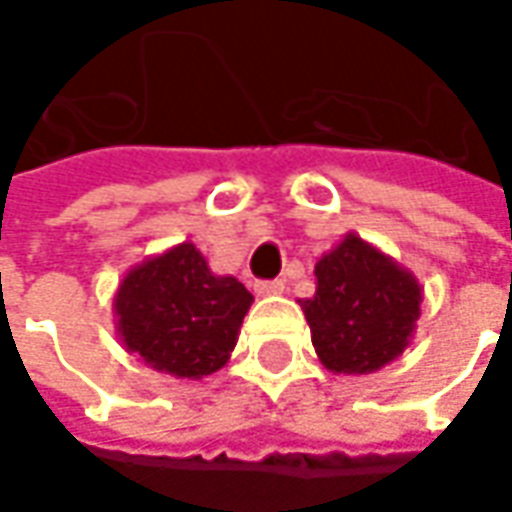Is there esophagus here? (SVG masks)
Masks as SVG:
<instances>
[{
    "label": "esophagus",
    "instance_id": "34e87169",
    "mask_svg": "<svg viewBox=\"0 0 512 512\" xmlns=\"http://www.w3.org/2000/svg\"><path fill=\"white\" fill-rule=\"evenodd\" d=\"M286 283L283 280H257L255 291L260 297H272V294H283Z\"/></svg>",
    "mask_w": 512,
    "mask_h": 512
}]
</instances>
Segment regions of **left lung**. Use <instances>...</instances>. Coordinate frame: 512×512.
<instances>
[{
    "label": "left lung",
    "instance_id": "8db88e82",
    "mask_svg": "<svg viewBox=\"0 0 512 512\" xmlns=\"http://www.w3.org/2000/svg\"><path fill=\"white\" fill-rule=\"evenodd\" d=\"M317 291L300 300L311 343L331 374H374L411 345L422 286L374 243L348 232L314 263Z\"/></svg>",
    "mask_w": 512,
    "mask_h": 512
}]
</instances>
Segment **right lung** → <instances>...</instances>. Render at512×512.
I'll list each match as a JSON object with an SVG mask.
<instances>
[{
    "mask_svg": "<svg viewBox=\"0 0 512 512\" xmlns=\"http://www.w3.org/2000/svg\"><path fill=\"white\" fill-rule=\"evenodd\" d=\"M252 303L238 277L212 272L184 240L124 274L113 297L115 331L152 371L203 379L229 362Z\"/></svg>",
    "mask_w": 512,
    "mask_h": 512,
    "instance_id": "add662e5",
    "label": "right lung"
}]
</instances>
